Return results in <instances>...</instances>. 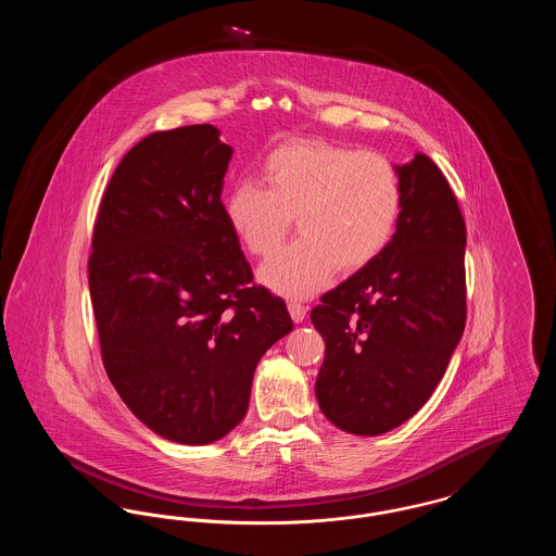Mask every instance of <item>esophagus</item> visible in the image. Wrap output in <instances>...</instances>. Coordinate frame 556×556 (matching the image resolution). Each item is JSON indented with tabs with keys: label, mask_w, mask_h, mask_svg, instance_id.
I'll list each match as a JSON object with an SVG mask.
<instances>
[{
	"label": "esophagus",
	"mask_w": 556,
	"mask_h": 556,
	"mask_svg": "<svg viewBox=\"0 0 556 556\" xmlns=\"http://www.w3.org/2000/svg\"><path fill=\"white\" fill-rule=\"evenodd\" d=\"M288 311H290L293 323H302L306 318V306H302L300 302H290L288 304Z\"/></svg>",
	"instance_id": "1"
}]
</instances>
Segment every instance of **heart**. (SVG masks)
<instances>
[{"instance_id":"heart-1","label":"heart","mask_w":556,"mask_h":556,"mask_svg":"<svg viewBox=\"0 0 556 556\" xmlns=\"http://www.w3.org/2000/svg\"><path fill=\"white\" fill-rule=\"evenodd\" d=\"M263 184L241 179L225 198V218L254 256L273 254L288 236L291 245L261 266V281L288 298H311L336 268L358 270L394 238L402 212V177L383 154L302 139L275 148L261 166Z\"/></svg>"}]
</instances>
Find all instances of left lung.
Returning <instances> with one entry per match:
<instances>
[{
	"label": "left lung",
	"mask_w": 556,
	"mask_h": 556,
	"mask_svg": "<svg viewBox=\"0 0 556 556\" xmlns=\"http://www.w3.org/2000/svg\"><path fill=\"white\" fill-rule=\"evenodd\" d=\"M397 170L404 200L394 238L311 315L325 340L318 406L354 435L388 433L424 406L467 317V229L448 181L421 152Z\"/></svg>",
	"instance_id": "obj_1"
}]
</instances>
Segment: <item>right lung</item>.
<instances>
[{
  "mask_svg": "<svg viewBox=\"0 0 556 556\" xmlns=\"http://www.w3.org/2000/svg\"><path fill=\"white\" fill-rule=\"evenodd\" d=\"M212 125L152 132L116 166L89 291L108 377L164 440L202 446L245 417L266 350L293 327L254 286L220 193L233 148Z\"/></svg>",
  "mask_w": 556,
  "mask_h": 556,
  "instance_id": "obj_1",
  "label": "right lung"
}]
</instances>
